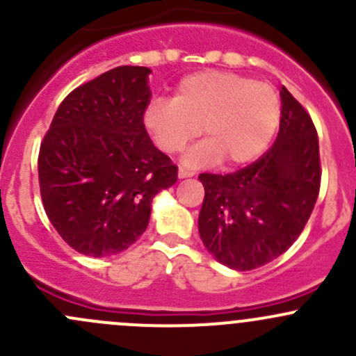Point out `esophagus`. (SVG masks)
Listing matches in <instances>:
<instances>
[{"mask_svg": "<svg viewBox=\"0 0 356 356\" xmlns=\"http://www.w3.org/2000/svg\"><path fill=\"white\" fill-rule=\"evenodd\" d=\"M193 175H195V172H191V170H186V168H179V177L181 179H184V177H193Z\"/></svg>", "mask_w": 356, "mask_h": 356, "instance_id": "obj_1", "label": "esophagus"}]
</instances>
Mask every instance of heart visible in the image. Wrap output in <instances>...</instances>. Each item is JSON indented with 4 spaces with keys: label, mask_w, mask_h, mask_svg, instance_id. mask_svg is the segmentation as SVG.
Instances as JSON below:
<instances>
[{
    "label": "heart",
    "mask_w": 356,
    "mask_h": 356,
    "mask_svg": "<svg viewBox=\"0 0 356 356\" xmlns=\"http://www.w3.org/2000/svg\"><path fill=\"white\" fill-rule=\"evenodd\" d=\"M281 118L277 91L232 72H196L182 79L174 99L156 98L146 106L143 122L165 153L182 152L203 125L200 145L184 155L188 167H207L225 158L241 165L261 155Z\"/></svg>",
    "instance_id": "1"
}]
</instances>
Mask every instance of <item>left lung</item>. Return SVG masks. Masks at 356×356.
<instances>
[{"mask_svg": "<svg viewBox=\"0 0 356 356\" xmlns=\"http://www.w3.org/2000/svg\"><path fill=\"white\" fill-rule=\"evenodd\" d=\"M275 143L232 174H200L198 229L217 261L253 270L284 253L301 234L321 191L318 136L310 113L281 88Z\"/></svg>", "mask_w": 356, "mask_h": 356, "instance_id": "8db88e82", "label": "left lung"}]
</instances>
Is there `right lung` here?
Wrapping results in <instances>:
<instances>
[{"label":"right lung","mask_w":356,"mask_h":356,"mask_svg":"<svg viewBox=\"0 0 356 356\" xmlns=\"http://www.w3.org/2000/svg\"><path fill=\"white\" fill-rule=\"evenodd\" d=\"M148 67H117L60 103L39 148L42 207L63 241L108 257L146 231L152 200L177 181V165L153 145L143 115Z\"/></svg>","instance_id":"right-lung-1"}]
</instances>
